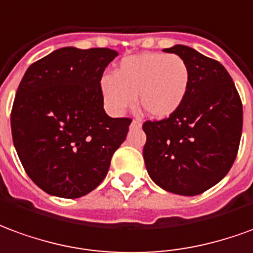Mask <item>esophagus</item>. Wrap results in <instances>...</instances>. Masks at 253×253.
I'll list each match as a JSON object with an SVG mask.
<instances>
[{
	"label": "esophagus",
	"instance_id": "obj_1",
	"mask_svg": "<svg viewBox=\"0 0 253 253\" xmlns=\"http://www.w3.org/2000/svg\"><path fill=\"white\" fill-rule=\"evenodd\" d=\"M141 120H139V118H136V120H133L132 121V124H130V128H133V129H139V128H141Z\"/></svg>",
	"mask_w": 253,
	"mask_h": 253
}]
</instances>
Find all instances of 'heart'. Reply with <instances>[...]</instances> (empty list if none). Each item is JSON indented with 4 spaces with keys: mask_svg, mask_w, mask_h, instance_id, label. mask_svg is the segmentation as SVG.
<instances>
[{
    "mask_svg": "<svg viewBox=\"0 0 253 253\" xmlns=\"http://www.w3.org/2000/svg\"><path fill=\"white\" fill-rule=\"evenodd\" d=\"M189 84L191 72L180 55L141 53L121 60L114 76H102L99 88L105 106L116 116L133 109L139 96L148 116L166 118L180 109Z\"/></svg>",
    "mask_w": 253,
    "mask_h": 253,
    "instance_id": "1",
    "label": "heart"
}]
</instances>
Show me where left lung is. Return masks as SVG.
Instances as JSON below:
<instances>
[{"label": "left lung", "mask_w": 253, "mask_h": 253, "mask_svg": "<svg viewBox=\"0 0 253 253\" xmlns=\"http://www.w3.org/2000/svg\"><path fill=\"white\" fill-rule=\"evenodd\" d=\"M164 51L187 62L191 84L177 112L143 124V157L158 187L195 196L218 184L232 168L243 130V105L221 62L184 44Z\"/></svg>", "instance_id": "8db88e82"}]
</instances>
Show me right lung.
<instances>
[{"mask_svg":"<svg viewBox=\"0 0 253 253\" xmlns=\"http://www.w3.org/2000/svg\"><path fill=\"white\" fill-rule=\"evenodd\" d=\"M118 53L62 47L24 73L10 113L12 137L28 177L44 192L82 198L105 180L130 118L103 109V71Z\"/></svg>","mask_w":253,"mask_h":253,"instance_id":"right-lung-1","label":"right lung"}]
</instances>
